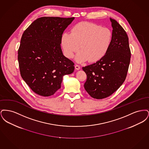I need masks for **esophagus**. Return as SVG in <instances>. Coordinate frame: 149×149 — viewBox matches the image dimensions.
<instances>
[{"label":"esophagus","instance_id":"1","mask_svg":"<svg viewBox=\"0 0 149 149\" xmlns=\"http://www.w3.org/2000/svg\"><path fill=\"white\" fill-rule=\"evenodd\" d=\"M75 69H76L77 70H80V67L78 65H75Z\"/></svg>","mask_w":149,"mask_h":149}]
</instances>
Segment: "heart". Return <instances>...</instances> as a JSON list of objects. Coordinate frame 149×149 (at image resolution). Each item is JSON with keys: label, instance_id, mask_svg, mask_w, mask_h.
I'll list each match as a JSON object with an SVG mask.
<instances>
[{"label": "heart", "instance_id": "heart-1", "mask_svg": "<svg viewBox=\"0 0 149 149\" xmlns=\"http://www.w3.org/2000/svg\"><path fill=\"white\" fill-rule=\"evenodd\" d=\"M110 29L91 22H80L71 29V33L61 36V43L65 56L71 58L79 49L75 61L97 62L106 55L112 41Z\"/></svg>", "mask_w": 149, "mask_h": 149}]
</instances>
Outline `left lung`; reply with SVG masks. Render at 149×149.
I'll list each match as a JSON object with an SVG mask.
<instances>
[{"label":"left lung","mask_w":149,"mask_h":149,"mask_svg":"<svg viewBox=\"0 0 149 149\" xmlns=\"http://www.w3.org/2000/svg\"><path fill=\"white\" fill-rule=\"evenodd\" d=\"M112 41L106 55L96 63L83 68L87 79L84 88L95 99H103L115 92L125 80L131 58L128 37L120 24L110 18Z\"/></svg>","instance_id":"8db88e82"}]
</instances>
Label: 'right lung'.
Returning a JSON list of instances; mask_svg holds the SVG:
<instances>
[{
	"label": "right lung",
	"instance_id": "right-lung-1",
	"mask_svg": "<svg viewBox=\"0 0 149 149\" xmlns=\"http://www.w3.org/2000/svg\"><path fill=\"white\" fill-rule=\"evenodd\" d=\"M74 17H43L23 32L18 60L21 75L38 95L49 97L61 88L63 77L74 70V63L64 56L61 38Z\"/></svg>",
	"mask_w": 149,
	"mask_h": 149
}]
</instances>
